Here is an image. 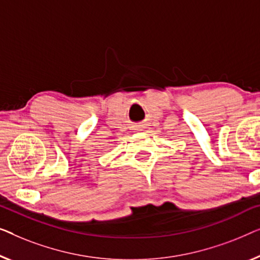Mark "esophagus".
Returning a JSON list of instances; mask_svg holds the SVG:
<instances>
[{"instance_id": "obj_1", "label": "esophagus", "mask_w": 260, "mask_h": 260, "mask_svg": "<svg viewBox=\"0 0 260 260\" xmlns=\"http://www.w3.org/2000/svg\"><path fill=\"white\" fill-rule=\"evenodd\" d=\"M144 127H145L144 123H140V125H138V128H139V131H142V128H144Z\"/></svg>"}]
</instances>
